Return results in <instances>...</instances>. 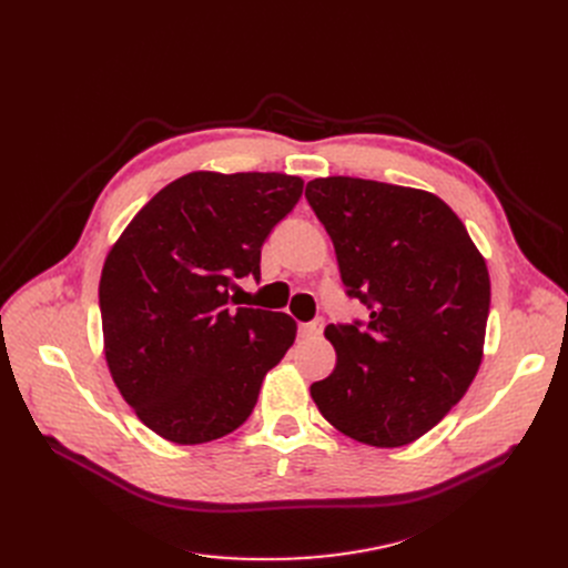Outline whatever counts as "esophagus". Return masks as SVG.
Here are the masks:
<instances>
[{
    "instance_id": "1",
    "label": "esophagus",
    "mask_w": 568,
    "mask_h": 568,
    "mask_svg": "<svg viewBox=\"0 0 568 568\" xmlns=\"http://www.w3.org/2000/svg\"><path fill=\"white\" fill-rule=\"evenodd\" d=\"M324 332V320H313L306 324H300V336L302 338H317Z\"/></svg>"
}]
</instances>
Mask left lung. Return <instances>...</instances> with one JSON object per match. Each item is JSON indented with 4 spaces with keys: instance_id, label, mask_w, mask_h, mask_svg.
<instances>
[{
    "instance_id": "left-lung-1",
    "label": "left lung",
    "mask_w": 568,
    "mask_h": 568,
    "mask_svg": "<svg viewBox=\"0 0 568 568\" xmlns=\"http://www.w3.org/2000/svg\"><path fill=\"white\" fill-rule=\"evenodd\" d=\"M306 200L329 232L343 285L371 322L329 324L334 373L311 386L322 416L379 449L437 426L484 359L490 276L463 221L437 195L320 176Z\"/></svg>"
}]
</instances>
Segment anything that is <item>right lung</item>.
<instances>
[{
	"label": "right lung",
	"instance_id": "add662e5",
	"mask_svg": "<svg viewBox=\"0 0 568 568\" xmlns=\"http://www.w3.org/2000/svg\"><path fill=\"white\" fill-rule=\"evenodd\" d=\"M302 191V176L281 172H191L112 244L99 283L105 362L138 419L163 439L189 446L236 430L292 347L287 313L234 308L230 290L260 278L264 239Z\"/></svg>",
	"mask_w": 568,
	"mask_h": 568
}]
</instances>
